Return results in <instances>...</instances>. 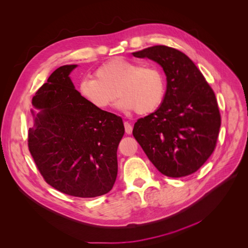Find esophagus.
<instances>
[{"instance_id": "34e87169", "label": "esophagus", "mask_w": 248, "mask_h": 248, "mask_svg": "<svg viewBox=\"0 0 248 248\" xmlns=\"http://www.w3.org/2000/svg\"><path fill=\"white\" fill-rule=\"evenodd\" d=\"M124 128H125V133L127 135H130L131 133H133V125H131L130 123L124 122Z\"/></svg>"}]
</instances>
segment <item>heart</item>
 <instances>
[{
    "label": "heart",
    "instance_id": "b5f03b06",
    "mask_svg": "<svg viewBox=\"0 0 248 248\" xmlns=\"http://www.w3.org/2000/svg\"><path fill=\"white\" fill-rule=\"evenodd\" d=\"M93 76L82 79L78 90L86 101L101 110L109 108L118 94L122 109L145 114L157 109L166 96V79L154 64L112 59L98 67Z\"/></svg>",
    "mask_w": 248,
    "mask_h": 248
}]
</instances>
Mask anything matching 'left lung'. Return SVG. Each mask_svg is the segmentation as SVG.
Instances as JSON below:
<instances>
[{"label": "left lung", "instance_id": "obj_1", "mask_svg": "<svg viewBox=\"0 0 248 248\" xmlns=\"http://www.w3.org/2000/svg\"><path fill=\"white\" fill-rule=\"evenodd\" d=\"M133 55L159 63L168 80L162 104L137 121L133 135L162 174L189 175L217 146L221 118L216 93L193 62L176 48L154 46Z\"/></svg>", "mask_w": 248, "mask_h": 248}]
</instances>
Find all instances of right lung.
<instances>
[{
    "mask_svg": "<svg viewBox=\"0 0 248 248\" xmlns=\"http://www.w3.org/2000/svg\"><path fill=\"white\" fill-rule=\"evenodd\" d=\"M76 67L57 69L32 97L41 112L29 129L28 146L47 185L87 199L112 188L124 126L121 117L94 108L75 89L69 75Z\"/></svg>",
    "mask_w": 248,
    "mask_h": 248,
    "instance_id": "obj_1",
    "label": "right lung"
}]
</instances>
